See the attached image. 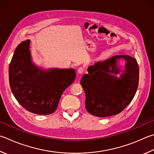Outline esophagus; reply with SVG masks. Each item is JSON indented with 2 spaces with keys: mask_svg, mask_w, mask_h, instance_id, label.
Wrapping results in <instances>:
<instances>
[{
  "mask_svg": "<svg viewBox=\"0 0 154 154\" xmlns=\"http://www.w3.org/2000/svg\"><path fill=\"white\" fill-rule=\"evenodd\" d=\"M83 72H84V69H83L82 67H80L77 70V72L79 74H82L83 73Z\"/></svg>",
  "mask_w": 154,
  "mask_h": 154,
  "instance_id": "obj_1",
  "label": "esophagus"
}]
</instances>
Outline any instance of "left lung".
<instances>
[{"label":"left lung","mask_w":154,"mask_h":154,"mask_svg":"<svg viewBox=\"0 0 154 154\" xmlns=\"http://www.w3.org/2000/svg\"><path fill=\"white\" fill-rule=\"evenodd\" d=\"M121 58L126 61L125 69L118 78L111 74L120 72L117 63ZM88 71L81 84L85 93V108L89 113L98 117L116 115L132 101L139 85V66L135 58L114 56L89 66Z\"/></svg>","instance_id":"1"}]
</instances>
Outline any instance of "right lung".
<instances>
[{
  "mask_svg": "<svg viewBox=\"0 0 154 154\" xmlns=\"http://www.w3.org/2000/svg\"><path fill=\"white\" fill-rule=\"evenodd\" d=\"M30 40L17 47L9 69L11 91L17 102L30 112L48 115L58 107L61 95L75 81L73 69L42 70L32 63Z\"/></svg>",
  "mask_w": 154,
  "mask_h": 154,
  "instance_id": "add662e5",
  "label": "right lung"
}]
</instances>
